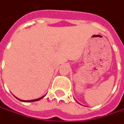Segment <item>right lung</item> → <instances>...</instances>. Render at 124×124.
I'll return each instance as SVG.
<instances>
[{
    "label": "right lung",
    "instance_id": "right-lung-1",
    "mask_svg": "<svg viewBox=\"0 0 124 124\" xmlns=\"http://www.w3.org/2000/svg\"><path fill=\"white\" fill-rule=\"evenodd\" d=\"M45 96L42 97L40 98H38V99H36V100H19V99H18V100H19L20 101H24V102H31V101H38V100H40L41 99H42L43 97Z\"/></svg>",
    "mask_w": 124,
    "mask_h": 124
}]
</instances>
